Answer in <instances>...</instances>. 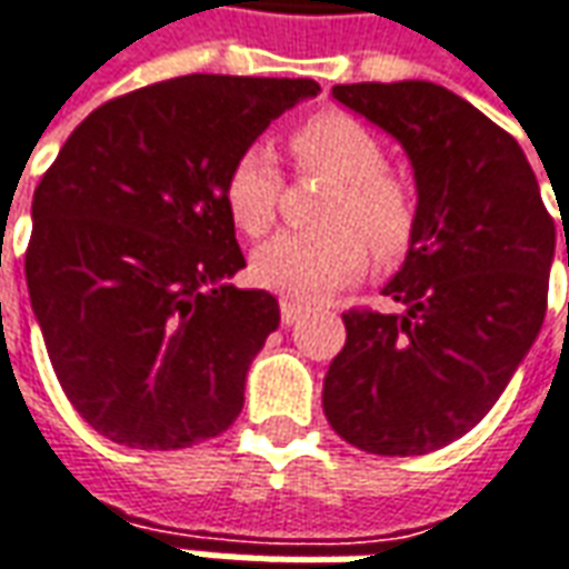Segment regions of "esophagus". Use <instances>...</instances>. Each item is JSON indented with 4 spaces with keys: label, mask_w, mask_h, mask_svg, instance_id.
I'll return each mask as SVG.
<instances>
[{
    "label": "esophagus",
    "mask_w": 569,
    "mask_h": 569,
    "mask_svg": "<svg viewBox=\"0 0 569 569\" xmlns=\"http://www.w3.org/2000/svg\"><path fill=\"white\" fill-rule=\"evenodd\" d=\"M305 311H308V308H305L301 301L280 299V320H283L286 327H289V323H296V320H299V317L305 315Z\"/></svg>",
    "instance_id": "34e87169"
}]
</instances>
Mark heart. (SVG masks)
<instances>
[{
    "mask_svg": "<svg viewBox=\"0 0 569 569\" xmlns=\"http://www.w3.org/2000/svg\"><path fill=\"white\" fill-rule=\"evenodd\" d=\"M289 149L301 171L333 177L323 202V230H289L258 246L254 283L286 299H320L349 283L370 264L408 252L417 233V196L411 183L386 168L382 139L349 111H317L292 130ZM283 177L261 142L236 154L223 177V208L246 236H264L277 220ZM375 246L370 247L369 242Z\"/></svg>",
    "mask_w": 569,
    "mask_h": 569,
    "instance_id": "1",
    "label": "heart"
}]
</instances>
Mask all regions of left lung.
I'll list each match as a JSON object with an SVG mask.
<instances>
[{
	"label": "left lung",
	"instance_id": "8db88e82",
	"mask_svg": "<svg viewBox=\"0 0 569 569\" xmlns=\"http://www.w3.org/2000/svg\"><path fill=\"white\" fill-rule=\"evenodd\" d=\"M333 99L405 146L417 233L382 289L405 311L342 315L323 415L361 451L427 455L489 415L542 330L555 218L517 139L446 87L346 83Z\"/></svg>",
	"mask_w": 569,
	"mask_h": 569
}]
</instances>
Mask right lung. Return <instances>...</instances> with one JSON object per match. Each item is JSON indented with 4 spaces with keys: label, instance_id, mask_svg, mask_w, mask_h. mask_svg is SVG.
<instances>
[{
    "label": "right lung",
    "instance_id": "add662e5",
    "mask_svg": "<svg viewBox=\"0 0 569 569\" xmlns=\"http://www.w3.org/2000/svg\"><path fill=\"white\" fill-rule=\"evenodd\" d=\"M315 80L189 73L73 130L33 192L24 273L56 377L99 436L142 451L214 439L277 327L223 208L236 154Z\"/></svg>",
    "mask_w": 569,
    "mask_h": 569
}]
</instances>
